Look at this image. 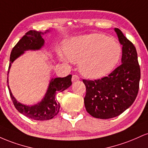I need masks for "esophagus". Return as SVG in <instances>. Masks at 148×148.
Segmentation results:
<instances>
[{
	"instance_id": "obj_1",
	"label": "esophagus",
	"mask_w": 148,
	"mask_h": 148,
	"mask_svg": "<svg viewBox=\"0 0 148 148\" xmlns=\"http://www.w3.org/2000/svg\"><path fill=\"white\" fill-rule=\"evenodd\" d=\"M79 80V77L77 75H73L72 77V81L74 82V81H77Z\"/></svg>"
}]
</instances>
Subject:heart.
<instances>
[{"instance_id":"obj_1","label":"heart","mask_w":148,"mask_h":148,"mask_svg":"<svg viewBox=\"0 0 148 148\" xmlns=\"http://www.w3.org/2000/svg\"><path fill=\"white\" fill-rule=\"evenodd\" d=\"M66 57L79 64L83 75L90 79H99L110 74L118 63L122 49L110 37L100 33H92L74 37L66 42Z\"/></svg>"}]
</instances>
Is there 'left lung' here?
I'll return each mask as SVG.
<instances>
[{"instance_id": "left-lung-1", "label": "left lung", "mask_w": 148, "mask_h": 148, "mask_svg": "<svg viewBox=\"0 0 148 148\" xmlns=\"http://www.w3.org/2000/svg\"><path fill=\"white\" fill-rule=\"evenodd\" d=\"M122 48V64L108 76L83 80L86 88V111L96 118L118 116L132 105L139 89L140 69L136 49L118 28H115Z\"/></svg>"}]
</instances>
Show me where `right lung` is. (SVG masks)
Instances as JSON below:
<instances>
[{"label": "right lung", "instance_id": "obj_1", "mask_svg": "<svg viewBox=\"0 0 148 148\" xmlns=\"http://www.w3.org/2000/svg\"><path fill=\"white\" fill-rule=\"evenodd\" d=\"M49 31L50 30H47L44 33L36 30H30L25 33L24 36L18 42V43L12 50L8 75L9 74L12 63L16 58L23 55L25 51L40 50L42 47H44L45 40L42 38V36L45 34L49 33ZM71 79H72L71 74L64 78L51 79L49 82L47 92L42 101L31 106L23 104L17 101V100L12 95V93L8 85L9 84L8 78L7 82H8V87L11 99L12 100L15 108L19 113L35 120H47L53 118L59 112L60 103L56 99V95L58 92H62L64 90L67 89L72 85Z\"/></svg>", "mask_w": 148, "mask_h": 148}]
</instances>
